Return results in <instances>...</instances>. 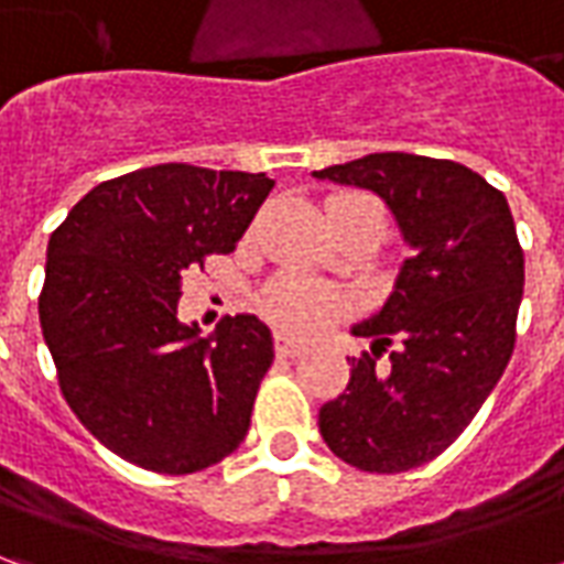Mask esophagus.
Listing matches in <instances>:
<instances>
[{
    "label": "esophagus",
    "instance_id": "1",
    "mask_svg": "<svg viewBox=\"0 0 564 564\" xmlns=\"http://www.w3.org/2000/svg\"><path fill=\"white\" fill-rule=\"evenodd\" d=\"M274 350H278L281 359H290V356L302 354V350H305V344L295 341V338H290V335H278V338H274Z\"/></svg>",
    "mask_w": 564,
    "mask_h": 564
}]
</instances>
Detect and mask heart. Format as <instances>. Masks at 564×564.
<instances>
[{"label":"heart","mask_w":564,"mask_h":564,"mask_svg":"<svg viewBox=\"0 0 564 564\" xmlns=\"http://www.w3.org/2000/svg\"><path fill=\"white\" fill-rule=\"evenodd\" d=\"M366 198V196H356ZM344 299L332 286H323L307 278H281L271 283V290L262 299L265 317L283 332L307 335V332L323 329L329 319L341 314Z\"/></svg>","instance_id":"heart-1"}]
</instances>
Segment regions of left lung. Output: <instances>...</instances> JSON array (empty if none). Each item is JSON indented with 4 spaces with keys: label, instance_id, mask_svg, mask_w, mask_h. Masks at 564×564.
Returning a JSON list of instances; mask_svg holds the SVG:
<instances>
[{
    "label": "left lung",
    "instance_id": "obj_1",
    "mask_svg": "<svg viewBox=\"0 0 564 564\" xmlns=\"http://www.w3.org/2000/svg\"><path fill=\"white\" fill-rule=\"evenodd\" d=\"M314 177L371 189L411 247L387 302L350 326L371 354L319 408V435L354 468L411 471L459 437L513 354L525 269L508 198L459 162L416 153H368ZM390 340L391 362L378 364Z\"/></svg>",
    "mask_w": 564,
    "mask_h": 564
}]
</instances>
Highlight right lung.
<instances>
[{"label": "right lung", "instance_id": "add662e5", "mask_svg": "<svg viewBox=\"0 0 564 564\" xmlns=\"http://www.w3.org/2000/svg\"><path fill=\"white\" fill-rule=\"evenodd\" d=\"M271 186L262 172L150 165L93 186L51 235L44 344L68 408L120 459L193 474L245 441L271 329L235 314L202 335L177 302L184 271L235 250Z\"/></svg>", "mask_w": 564, "mask_h": 564}]
</instances>
